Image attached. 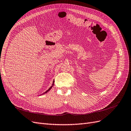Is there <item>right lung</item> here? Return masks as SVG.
I'll return each mask as SVG.
<instances>
[{
  "label": "right lung",
  "instance_id": "add662e5",
  "mask_svg": "<svg viewBox=\"0 0 131 131\" xmlns=\"http://www.w3.org/2000/svg\"><path fill=\"white\" fill-rule=\"evenodd\" d=\"M54 80H53V83H52V85H51V86L50 87V88L48 89V90H47L46 91V92H43L42 94H41V95H42V94H45V93H46L47 92H49V91L51 89H52V87L53 86V85H54Z\"/></svg>",
  "mask_w": 131,
  "mask_h": 131
}]
</instances>
